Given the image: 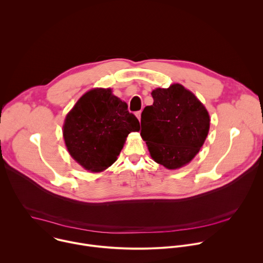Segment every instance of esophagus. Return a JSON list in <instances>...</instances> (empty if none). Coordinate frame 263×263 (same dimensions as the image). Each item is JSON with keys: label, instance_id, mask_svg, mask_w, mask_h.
<instances>
[{"label": "esophagus", "instance_id": "obj_1", "mask_svg": "<svg viewBox=\"0 0 263 263\" xmlns=\"http://www.w3.org/2000/svg\"><path fill=\"white\" fill-rule=\"evenodd\" d=\"M135 116L137 117V119L140 121V118H141V111H137L136 114H135Z\"/></svg>", "mask_w": 263, "mask_h": 263}]
</instances>
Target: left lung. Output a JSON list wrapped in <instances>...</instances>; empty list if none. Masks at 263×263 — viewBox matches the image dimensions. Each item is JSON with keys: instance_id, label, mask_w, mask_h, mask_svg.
Listing matches in <instances>:
<instances>
[{"instance_id": "1", "label": "left lung", "mask_w": 263, "mask_h": 263, "mask_svg": "<svg viewBox=\"0 0 263 263\" xmlns=\"http://www.w3.org/2000/svg\"><path fill=\"white\" fill-rule=\"evenodd\" d=\"M154 103L141 114L140 135L152 158L168 170L184 166L199 153L209 131L205 106L181 84L152 91Z\"/></svg>"}]
</instances>
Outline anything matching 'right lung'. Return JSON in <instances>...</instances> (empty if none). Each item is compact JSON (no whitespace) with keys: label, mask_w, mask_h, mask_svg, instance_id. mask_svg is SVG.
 <instances>
[{"label":"right lung","mask_w":263,"mask_h":263,"mask_svg":"<svg viewBox=\"0 0 263 263\" xmlns=\"http://www.w3.org/2000/svg\"><path fill=\"white\" fill-rule=\"evenodd\" d=\"M139 128L128 105L110 88H95L68 112L63 137L70 156L85 170L98 173L115 163L128 134Z\"/></svg>","instance_id":"add662e5"}]
</instances>
